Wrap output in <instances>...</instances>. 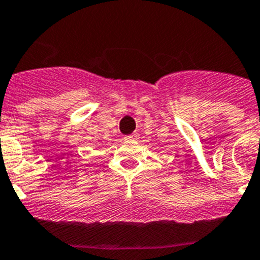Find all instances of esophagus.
<instances>
[{
  "mask_svg": "<svg viewBox=\"0 0 260 260\" xmlns=\"http://www.w3.org/2000/svg\"><path fill=\"white\" fill-rule=\"evenodd\" d=\"M136 138H138V135H136V134H130V135L125 136V139H126V140H134V139H136Z\"/></svg>",
  "mask_w": 260,
  "mask_h": 260,
  "instance_id": "esophagus-1",
  "label": "esophagus"
}]
</instances>
